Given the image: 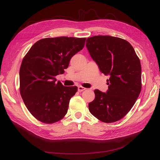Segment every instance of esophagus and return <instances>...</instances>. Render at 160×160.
I'll use <instances>...</instances> for the list:
<instances>
[{
    "mask_svg": "<svg viewBox=\"0 0 160 160\" xmlns=\"http://www.w3.org/2000/svg\"><path fill=\"white\" fill-rule=\"evenodd\" d=\"M85 89H86V88H83V87H81V86L78 87V91H79V92H81V91H84Z\"/></svg>",
    "mask_w": 160,
    "mask_h": 160,
    "instance_id": "1",
    "label": "esophagus"
}]
</instances>
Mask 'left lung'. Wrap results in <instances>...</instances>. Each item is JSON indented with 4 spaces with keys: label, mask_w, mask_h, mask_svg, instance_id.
<instances>
[{
    "label": "left lung",
    "mask_w": 160,
    "mask_h": 160,
    "mask_svg": "<svg viewBox=\"0 0 160 160\" xmlns=\"http://www.w3.org/2000/svg\"><path fill=\"white\" fill-rule=\"evenodd\" d=\"M86 47L101 72L109 75L106 93L95 89L90 113L105 123L122 119L132 108L142 89V67L130 43L121 38L98 35L88 38Z\"/></svg>",
    "instance_id": "1"
}]
</instances>
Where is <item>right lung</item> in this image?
Returning <instances> with one entry per match:
<instances>
[{
	"mask_svg": "<svg viewBox=\"0 0 160 160\" xmlns=\"http://www.w3.org/2000/svg\"><path fill=\"white\" fill-rule=\"evenodd\" d=\"M86 38L59 37L36 42L22 61L20 93L27 108L37 119L53 123L67 114L76 86L65 87L55 77L65 72L71 57L83 49Z\"/></svg>",
	"mask_w": 160,
	"mask_h": 160,
	"instance_id": "right-lung-1",
	"label": "right lung"
}]
</instances>
